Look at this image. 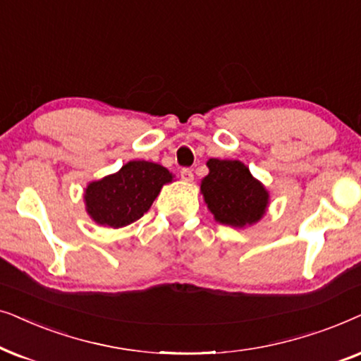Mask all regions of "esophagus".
Masks as SVG:
<instances>
[{
  "instance_id": "1",
  "label": "esophagus",
  "mask_w": 361,
  "mask_h": 361,
  "mask_svg": "<svg viewBox=\"0 0 361 361\" xmlns=\"http://www.w3.org/2000/svg\"><path fill=\"white\" fill-rule=\"evenodd\" d=\"M180 175H181V180L183 181H193V171L190 170V168H183V170L180 171Z\"/></svg>"
}]
</instances>
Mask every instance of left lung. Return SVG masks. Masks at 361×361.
Masks as SVG:
<instances>
[{"label": "left lung", "mask_w": 361, "mask_h": 361, "mask_svg": "<svg viewBox=\"0 0 361 361\" xmlns=\"http://www.w3.org/2000/svg\"><path fill=\"white\" fill-rule=\"evenodd\" d=\"M209 173L201 181L208 209L221 224L244 228L257 223L266 213L269 193L239 160L209 158Z\"/></svg>", "instance_id": "1"}]
</instances>
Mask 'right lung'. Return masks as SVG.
I'll use <instances>...</instances> for the list:
<instances>
[{
	"instance_id": "1",
	"label": "right lung",
	"mask_w": 361,
	"mask_h": 361,
	"mask_svg": "<svg viewBox=\"0 0 361 361\" xmlns=\"http://www.w3.org/2000/svg\"><path fill=\"white\" fill-rule=\"evenodd\" d=\"M173 175L158 163L133 160L85 188V209L100 226L123 228L140 219Z\"/></svg>"
}]
</instances>
